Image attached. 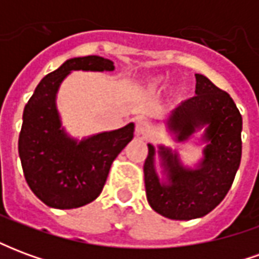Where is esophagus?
<instances>
[{"label": "esophagus", "mask_w": 259, "mask_h": 259, "mask_svg": "<svg viewBox=\"0 0 259 259\" xmlns=\"http://www.w3.org/2000/svg\"><path fill=\"white\" fill-rule=\"evenodd\" d=\"M150 132V124L144 119H139L136 122V135L139 136H147V133Z\"/></svg>", "instance_id": "1"}]
</instances>
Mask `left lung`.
<instances>
[{
    "instance_id": "8db88e82",
    "label": "left lung",
    "mask_w": 259,
    "mask_h": 259,
    "mask_svg": "<svg viewBox=\"0 0 259 259\" xmlns=\"http://www.w3.org/2000/svg\"><path fill=\"white\" fill-rule=\"evenodd\" d=\"M195 96L175 108L168 120L178 140H186L197 127L205 126V159L200 169L182 168L169 150L161 147L159 155L169 169V183H159L154 170L155 150L148 144L144 162L147 200L154 211L176 221H190L211 212L226 197L233 185L241 159L243 118L226 91L211 80L195 74Z\"/></svg>"
}]
</instances>
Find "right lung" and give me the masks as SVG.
Segmentation results:
<instances>
[{"label":"right lung","mask_w":259,"mask_h":259,"mask_svg":"<svg viewBox=\"0 0 259 259\" xmlns=\"http://www.w3.org/2000/svg\"><path fill=\"white\" fill-rule=\"evenodd\" d=\"M113 70L112 61L89 55L66 61L38 83L23 111L19 157L31 191L48 206L79 208L101 194L113 159L133 139L135 124L79 144L61 129L55 94L70 70Z\"/></svg>","instance_id":"1"}]
</instances>
